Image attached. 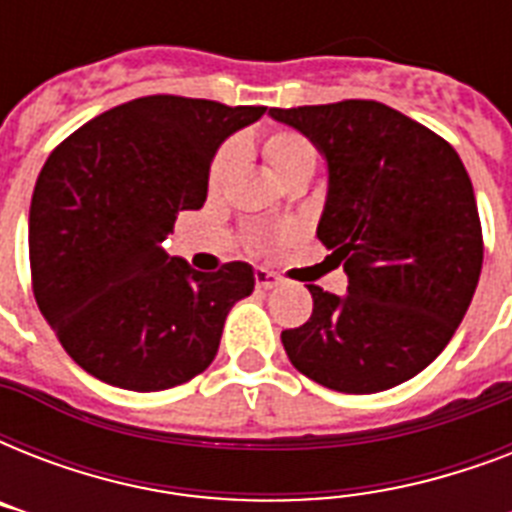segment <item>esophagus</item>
I'll return each instance as SVG.
<instances>
[{
	"label": "esophagus",
	"mask_w": 512,
	"mask_h": 512,
	"mask_svg": "<svg viewBox=\"0 0 512 512\" xmlns=\"http://www.w3.org/2000/svg\"><path fill=\"white\" fill-rule=\"evenodd\" d=\"M279 276L271 271H265V268H257L255 271V284L260 289H273V287H279Z\"/></svg>",
	"instance_id": "obj_1"
}]
</instances>
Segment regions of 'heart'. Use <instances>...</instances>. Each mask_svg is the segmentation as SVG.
<instances>
[{"label":"heart","mask_w":512,"mask_h":512,"mask_svg":"<svg viewBox=\"0 0 512 512\" xmlns=\"http://www.w3.org/2000/svg\"><path fill=\"white\" fill-rule=\"evenodd\" d=\"M260 151H263L265 164L271 167L273 175L284 183L297 180V177H311V172L316 170V162H319L313 140L300 130H292V127H279V130L268 132L260 143ZM239 154L241 146L236 140H228L217 148L207 175L212 191H217L231 177L233 167L239 162Z\"/></svg>","instance_id":"heart-1"}]
</instances>
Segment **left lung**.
Returning a JSON list of instances; mask_svg holds the SVG:
<instances>
[{"mask_svg": "<svg viewBox=\"0 0 512 512\" xmlns=\"http://www.w3.org/2000/svg\"><path fill=\"white\" fill-rule=\"evenodd\" d=\"M327 156L319 239L348 292L308 284L311 319L284 329L297 372L337 393L412 380L446 348L478 287L484 236L468 170L449 143L377 100L271 108Z\"/></svg>", "mask_w": 512, "mask_h": 512, "instance_id": "1", "label": "left lung"}]
</instances>
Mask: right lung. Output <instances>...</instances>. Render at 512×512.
Masks as SVG:
<instances>
[{"label":"right lung","instance_id":"1","mask_svg":"<svg viewBox=\"0 0 512 512\" xmlns=\"http://www.w3.org/2000/svg\"><path fill=\"white\" fill-rule=\"evenodd\" d=\"M265 106L148 95L68 135L36 180L28 260L39 311L92 377L138 393L212 364L233 303L255 271L201 273L162 249L177 212L207 199L212 156Z\"/></svg>","mask_w":512,"mask_h":512}]
</instances>
